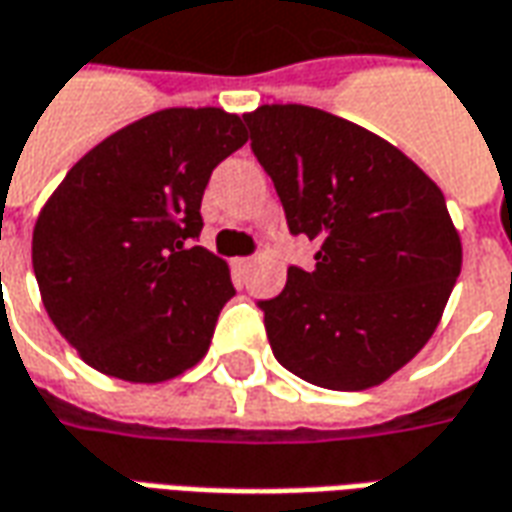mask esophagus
<instances>
[{
	"mask_svg": "<svg viewBox=\"0 0 512 512\" xmlns=\"http://www.w3.org/2000/svg\"><path fill=\"white\" fill-rule=\"evenodd\" d=\"M252 263H255L252 257H235V260H232V268H235L238 274H246V271L252 268Z\"/></svg>",
	"mask_w": 512,
	"mask_h": 512,
	"instance_id": "34e87169",
	"label": "esophagus"
}]
</instances>
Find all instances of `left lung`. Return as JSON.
Instances as JSON below:
<instances>
[{
    "instance_id": "8db88e82",
    "label": "left lung",
    "mask_w": 512,
    "mask_h": 512,
    "mask_svg": "<svg viewBox=\"0 0 512 512\" xmlns=\"http://www.w3.org/2000/svg\"><path fill=\"white\" fill-rule=\"evenodd\" d=\"M252 152L274 180L293 235L316 268H288L260 302L271 352L330 391L382 385L424 349L463 266L441 188L360 124L307 105L244 113Z\"/></svg>"
}]
</instances>
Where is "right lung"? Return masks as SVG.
Wrapping results in <instances>:
<instances>
[{"instance_id":"obj_1","label":"right lung","mask_w":512,"mask_h":512,"mask_svg":"<svg viewBox=\"0 0 512 512\" xmlns=\"http://www.w3.org/2000/svg\"><path fill=\"white\" fill-rule=\"evenodd\" d=\"M249 141L221 107H166L107 135L46 199L32 268L77 355L124 382H166L210 349L235 288L194 246L213 169Z\"/></svg>"}]
</instances>
